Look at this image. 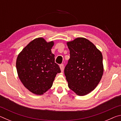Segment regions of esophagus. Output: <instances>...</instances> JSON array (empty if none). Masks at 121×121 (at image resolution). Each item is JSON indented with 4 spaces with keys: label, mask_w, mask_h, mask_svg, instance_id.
<instances>
[{
    "label": "esophagus",
    "mask_w": 121,
    "mask_h": 121,
    "mask_svg": "<svg viewBox=\"0 0 121 121\" xmlns=\"http://www.w3.org/2000/svg\"><path fill=\"white\" fill-rule=\"evenodd\" d=\"M60 68L61 69V71L62 72L63 70H64V65H63V64H61L60 65Z\"/></svg>",
    "instance_id": "1"
}]
</instances>
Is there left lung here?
I'll return each mask as SVG.
<instances>
[{
    "label": "left lung",
    "mask_w": 121,
    "mask_h": 121,
    "mask_svg": "<svg viewBox=\"0 0 121 121\" xmlns=\"http://www.w3.org/2000/svg\"><path fill=\"white\" fill-rule=\"evenodd\" d=\"M67 45L70 57L64 72L68 87L77 95H85L97 87L103 75L102 53L85 38H75Z\"/></svg>",
    "instance_id": "1"
}]
</instances>
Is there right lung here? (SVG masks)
<instances>
[{
    "label": "right lung",
    "instance_id": "1",
    "mask_svg": "<svg viewBox=\"0 0 121 121\" xmlns=\"http://www.w3.org/2000/svg\"><path fill=\"white\" fill-rule=\"evenodd\" d=\"M54 42L39 37L30 42L18 55L16 67L18 76L29 91L42 95L52 87L61 72L51 52Z\"/></svg>",
    "mask_w": 121,
    "mask_h": 121
}]
</instances>
